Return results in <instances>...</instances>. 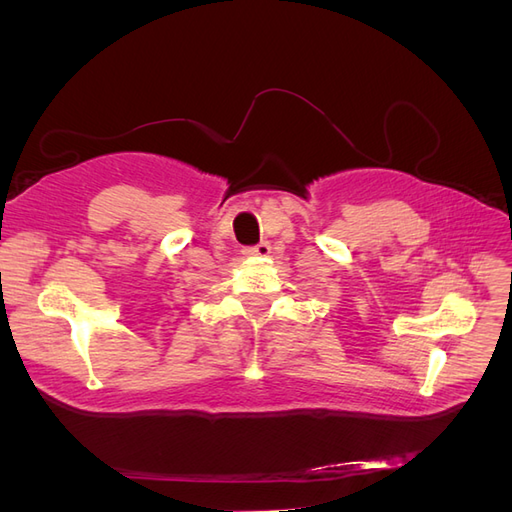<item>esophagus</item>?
<instances>
[{
    "label": "esophagus",
    "mask_w": 512,
    "mask_h": 512,
    "mask_svg": "<svg viewBox=\"0 0 512 512\" xmlns=\"http://www.w3.org/2000/svg\"><path fill=\"white\" fill-rule=\"evenodd\" d=\"M243 254L252 256V258H265V256L271 254V245L269 243H258V245H252V247H245Z\"/></svg>",
    "instance_id": "obj_1"
}]
</instances>
